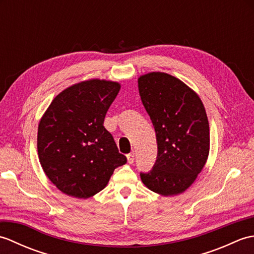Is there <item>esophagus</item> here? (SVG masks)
Here are the masks:
<instances>
[{
	"label": "esophagus",
	"instance_id": "34e87169",
	"mask_svg": "<svg viewBox=\"0 0 254 254\" xmlns=\"http://www.w3.org/2000/svg\"><path fill=\"white\" fill-rule=\"evenodd\" d=\"M127 158L128 164H133L134 159H135V155H134V153H130V154L127 155Z\"/></svg>",
	"mask_w": 254,
	"mask_h": 254
}]
</instances>
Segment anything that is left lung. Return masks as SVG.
Returning <instances> with one entry per match:
<instances>
[{"label": "left lung", "mask_w": 254, "mask_h": 254, "mask_svg": "<svg viewBox=\"0 0 254 254\" xmlns=\"http://www.w3.org/2000/svg\"><path fill=\"white\" fill-rule=\"evenodd\" d=\"M138 90L156 132L158 153L153 168L141 172L149 190L177 195L190 187L206 163L209 126L199 97L169 74L138 78Z\"/></svg>", "instance_id": "8db88e82"}]
</instances>
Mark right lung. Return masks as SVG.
<instances>
[{
	"mask_svg": "<svg viewBox=\"0 0 254 254\" xmlns=\"http://www.w3.org/2000/svg\"><path fill=\"white\" fill-rule=\"evenodd\" d=\"M120 84L91 79L63 90L38 127L42 169L59 190L87 198L104 189L116 168L127 163L104 120Z\"/></svg>",
	"mask_w": 254,
	"mask_h": 254,
	"instance_id": "1",
	"label": "right lung"
}]
</instances>
